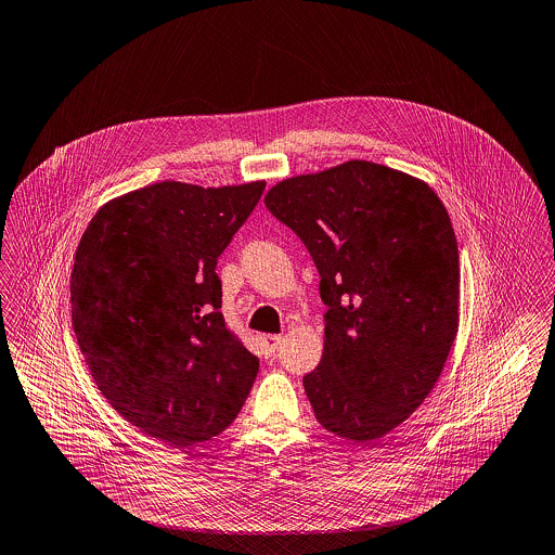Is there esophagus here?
Listing matches in <instances>:
<instances>
[{
  "mask_svg": "<svg viewBox=\"0 0 555 555\" xmlns=\"http://www.w3.org/2000/svg\"><path fill=\"white\" fill-rule=\"evenodd\" d=\"M282 339H284L282 335H264V337H262V346H264V356H267V358L275 356L280 344H282Z\"/></svg>",
  "mask_w": 555,
  "mask_h": 555,
  "instance_id": "obj_1",
  "label": "esophagus"
}]
</instances>
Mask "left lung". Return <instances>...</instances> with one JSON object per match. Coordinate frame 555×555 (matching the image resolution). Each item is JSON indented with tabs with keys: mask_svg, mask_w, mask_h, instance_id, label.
Segmentation results:
<instances>
[{
	"mask_svg": "<svg viewBox=\"0 0 555 555\" xmlns=\"http://www.w3.org/2000/svg\"><path fill=\"white\" fill-rule=\"evenodd\" d=\"M267 209L320 273L324 353L302 388L318 422L369 443L424 403L457 333L460 262L448 209L403 171L369 160L288 178Z\"/></svg>",
	"mask_w": 555,
	"mask_h": 555,
	"instance_id": "left-lung-1",
	"label": "left lung"
}]
</instances>
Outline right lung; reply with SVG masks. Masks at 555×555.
I'll return each mask as SVG.
<instances>
[{
  "label": "right lung",
  "mask_w": 555,
  "mask_h": 555,
  "mask_svg": "<svg viewBox=\"0 0 555 555\" xmlns=\"http://www.w3.org/2000/svg\"><path fill=\"white\" fill-rule=\"evenodd\" d=\"M264 182H158L105 203L72 269V324L87 366L127 422L169 448L220 435L258 358L227 328L218 256Z\"/></svg>",
  "instance_id": "1"
}]
</instances>
